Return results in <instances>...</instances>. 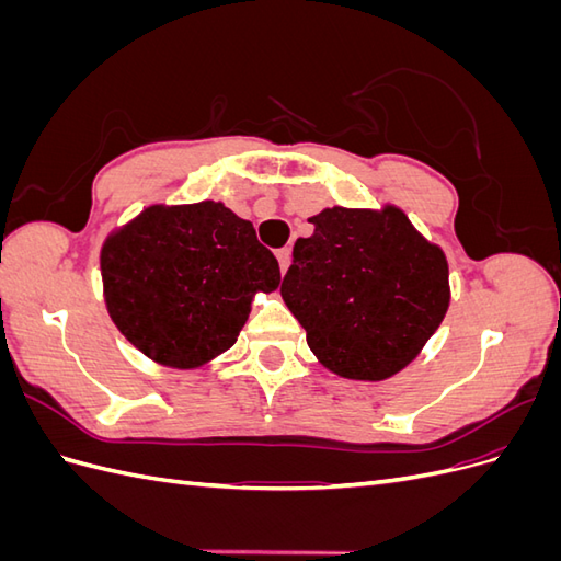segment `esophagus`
Masks as SVG:
<instances>
[{
	"mask_svg": "<svg viewBox=\"0 0 561 561\" xmlns=\"http://www.w3.org/2000/svg\"><path fill=\"white\" fill-rule=\"evenodd\" d=\"M276 257H278L280 271H283V274H285V271H287V266H290V250H287V248H280V250L276 252Z\"/></svg>",
	"mask_w": 561,
	"mask_h": 561,
	"instance_id": "1",
	"label": "esophagus"
}]
</instances>
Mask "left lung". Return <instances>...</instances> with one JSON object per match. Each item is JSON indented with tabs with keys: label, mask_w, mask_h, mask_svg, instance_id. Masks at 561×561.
Returning a JSON list of instances; mask_svg holds the SVG:
<instances>
[{
	"label": "left lung",
	"mask_w": 561,
	"mask_h": 561,
	"mask_svg": "<svg viewBox=\"0 0 561 561\" xmlns=\"http://www.w3.org/2000/svg\"><path fill=\"white\" fill-rule=\"evenodd\" d=\"M297 239L283 301L322 367L383 381L410 365L449 309V266L400 208H325Z\"/></svg>",
	"instance_id": "1"
}]
</instances>
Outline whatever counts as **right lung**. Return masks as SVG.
Segmentation results:
<instances>
[{
    "instance_id": "1",
    "label": "right lung",
    "mask_w": 561,
    "mask_h": 561,
    "mask_svg": "<svg viewBox=\"0 0 561 561\" xmlns=\"http://www.w3.org/2000/svg\"><path fill=\"white\" fill-rule=\"evenodd\" d=\"M107 313L149 360L196 369L231 348L252 297L280 268L248 219L225 203L149 206L100 250Z\"/></svg>"
}]
</instances>
